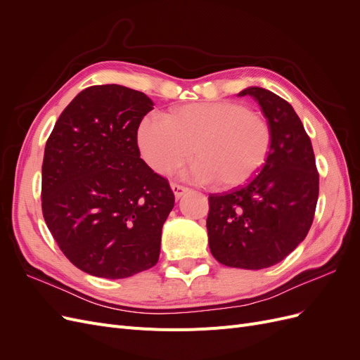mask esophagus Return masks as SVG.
Masks as SVG:
<instances>
[{
  "label": "esophagus",
  "instance_id": "1",
  "mask_svg": "<svg viewBox=\"0 0 360 360\" xmlns=\"http://www.w3.org/2000/svg\"><path fill=\"white\" fill-rule=\"evenodd\" d=\"M171 189L174 192V197H176L177 200L181 198L183 195L189 191L188 188H184V186H181V184H177V183H171Z\"/></svg>",
  "mask_w": 360,
  "mask_h": 360
}]
</instances>
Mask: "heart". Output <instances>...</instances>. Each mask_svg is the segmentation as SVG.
I'll return each mask as SVG.
<instances>
[{
	"label": "heart",
	"mask_w": 360,
	"mask_h": 360,
	"mask_svg": "<svg viewBox=\"0 0 360 360\" xmlns=\"http://www.w3.org/2000/svg\"><path fill=\"white\" fill-rule=\"evenodd\" d=\"M138 147L147 165L167 172L192 155L183 176L222 188L245 184L266 163L271 132L266 120L233 101L191 103L167 117L147 115L138 127Z\"/></svg>",
	"instance_id": "heart-1"
}]
</instances>
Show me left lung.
I'll use <instances>...</instances> for the list:
<instances>
[{"label":"left lung","mask_w":360,"mask_h":360,"mask_svg":"<svg viewBox=\"0 0 360 360\" xmlns=\"http://www.w3.org/2000/svg\"><path fill=\"white\" fill-rule=\"evenodd\" d=\"M267 118L271 144L263 169L246 186L212 193L207 233L212 255L228 267L275 266L307 237L319 200L311 139L292 106L261 86H248Z\"/></svg>","instance_id":"1"}]
</instances>
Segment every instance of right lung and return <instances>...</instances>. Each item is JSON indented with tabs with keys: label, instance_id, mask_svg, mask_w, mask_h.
I'll list each match as a JSON object with an SVG mask.
<instances>
[{
	"label": "right lung",
	"instance_id": "add662e5",
	"mask_svg": "<svg viewBox=\"0 0 360 360\" xmlns=\"http://www.w3.org/2000/svg\"><path fill=\"white\" fill-rule=\"evenodd\" d=\"M153 102L123 85H94L53 126L41 165V210L63 254L97 278L153 267L174 193L139 158L141 120Z\"/></svg>",
	"mask_w": 360,
	"mask_h": 360
}]
</instances>
